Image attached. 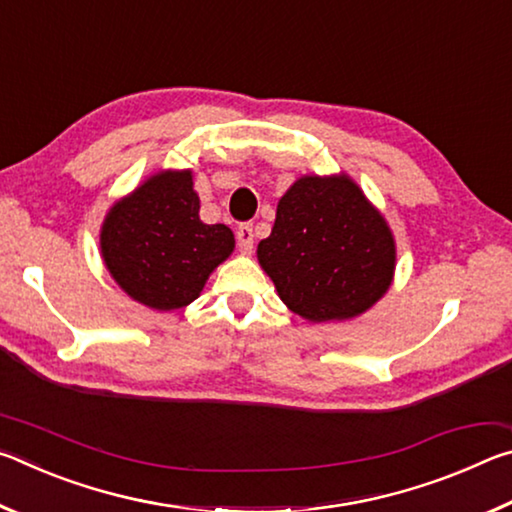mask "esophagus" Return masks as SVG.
I'll use <instances>...</instances> for the list:
<instances>
[{"label":"esophagus","mask_w":512,"mask_h":512,"mask_svg":"<svg viewBox=\"0 0 512 512\" xmlns=\"http://www.w3.org/2000/svg\"><path fill=\"white\" fill-rule=\"evenodd\" d=\"M237 246L244 255L253 253V246H255V232H253V223H244L239 225L237 230Z\"/></svg>","instance_id":"1"}]
</instances>
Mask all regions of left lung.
Masks as SVG:
<instances>
[{
  "mask_svg": "<svg viewBox=\"0 0 512 512\" xmlns=\"http://www.w3.org/2000/svg\"><path fill=\"white\" fill-rule=\"evenodd\" d=\"M257 259L293 314L309 323H343L386 296L397 248L384 214L348 173H311L280 198Z\"/></svg>",
  "mask_w": 512,
  "mask_h": 512,
  "instance_id": "left-lung-1",
  "label": "left lung"
}]
</instances>
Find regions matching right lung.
I'll return each mask as SVG.
<instances>
[{
  "label": "right lung",
  "mask_w": 512,
  "mask_h": 512,
  "mask_svg": "<svg viewBox=\"0 0 512 512\" xmlns=\"http://www.w3.org/2000/svg\"><path fill=\"white\" fill-rule=\"evenodd\" d=\"M192 169H160L112 203L101 223V259L119 289L155 311L183 309L235 250L228 225L198 216Z\"/></svg>",
  "instance_id": "right-lung-1"
}]
</instances>
